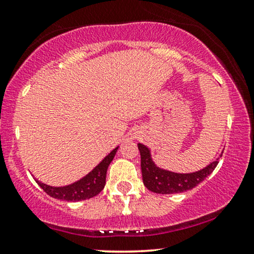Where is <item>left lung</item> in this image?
I'll list each match as a JSON object with an SVG mask.
<instances>
[{
  "label": "left lung",
  "mask_w": 254,
  "mask_h": 254,
  "mask_svg": "<svg viewBox=\"0 0 254 254\" xmlns=\"http://www.w3.org/2000/svg\"><path fill=\"white\" fill-rule=\"evenodd\" d=\"M141 154L142 179L149 190L158 194H175L192 190L203 182L218 164V159L206 168L193 173H175L157 168L152 162L150 151L145 145L138 143Z\"/></svg>",
  "instance_id": "left-lung-1"
}]
</instances>
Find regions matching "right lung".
Instances as JSON below:
<instances>
[{"instance_id":"add662e5","label":"right lung","mask_w":254,"mask_h":254,"mask_svg":"<svg viewBox=\"0 0 254 254\" xmlns=\"http://www.w3.org/2000/svg\"><path fill=\"white\" fill-rule=\"evenodd\" d=\"M117 150L118 147L111 151L89 175H86L84 178L71 184V185L52 187L46 185V184L40 183L39 180H36V182L48 195L55 197V199L65 201H81L90 199V197L96 196L97 194L102 192L104 186H105L107 168H109L110 163L113 161Z\"/></svg>"}]
</instances>
